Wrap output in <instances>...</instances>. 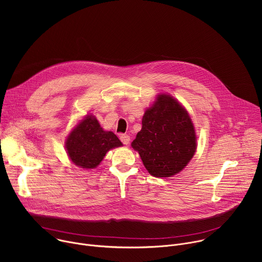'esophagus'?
Returning <instances> with one entry per match:
<instances>
[{"instance_id":"obj_1","label":"esophagus","mask_w":262,"mask_h":262,"mask_svg":"<svg viewBox=\"0 0 262 262\" xmlns=\"http://www.w3.org/2000/svg\"><path fill=\"white\" fill-rule=\"evenodd\" d=\"M120 140L124 145H128L130 142V137L128 135H121L120 136Z\"/></svg>"}]
</instances>
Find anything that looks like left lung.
Listing matches in <instances>:
<instances>
[{
	"instance_id": "8db88e82",
	"label": "left lung",
	"mask_w": 262,
	"mask_h": 262,
	"mask_svg": "<svg viewBox=\"0 0 262 262\" xmlns=\"http://www.w3.org/2000/svg\"><path fill=\"white\" fill-rule=\"evenodd\" d=\"M196 141L188 112L172 96L161 94L155 104L146 110L142 129L132 146L152 176L170 177L191 161Z\"/></svg>"
}]
</instances>
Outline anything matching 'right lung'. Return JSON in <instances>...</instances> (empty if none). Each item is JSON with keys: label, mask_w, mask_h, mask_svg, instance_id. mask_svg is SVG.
<instances>
[{"label": "right lung", "mask_w": 262, "mask_h": 262, "mask_svg": "<svg viewBox=\"0 0 262 262\" xmlns=\"http://www.w3.org/2000/svg\"><path fill=\"white\" fill-rule=\"evenodd\" d=\"M122 143L112 132H104L94 116H86L66 140V150L73 164L84 168H96L105 154Z\"/></svg>", "instance_id": "right-lung-1"}]
</instances>
